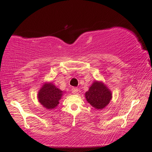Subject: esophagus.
Returning a JSON list of instances; mask_svg holds the SVG:
<instances>
[{
	"label": "esophagus",
	"mask_w": 152,
	"mask_h": 152,
	"mask_svg": "<svg viewBox=\"0 0 152 152\" xmlns=\"http://www.w3.org/2000/svg\"><path fill=\"white\" fill-rule=\"evenodd\" d=\"M71 91H72V93L74 94H77L78 92V88H76V87H74V88H72V89H71Z\"/></svg>",
	"instance_id": "1"
}]
</instances>
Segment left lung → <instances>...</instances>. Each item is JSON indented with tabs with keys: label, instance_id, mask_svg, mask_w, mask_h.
Segmentation results:
<instances>
[{
	"label": "left lung",
	"instance_id": "1",
	"mask_svg": "<svg viewBox=\"0 0 152 152\" xmlns=\"http://www.w3.org/2000/svg\"><path fill=\"white\" fill-rule=\"evenodd\" d=\"M87 102L93 107L102 109L109 104L111 99V93L109 88L102 82L95 81L86 92Z\"/></svg>",
	"mask_w": 152,
	"mask_h": 152
}]
</instances>
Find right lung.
I'll list each match as a JSON object with an SVG mask.
<instances>
[{
  "instance_id": "1",
  "label": "right lung",
  "mask_w": 152,
  "mask_h": 152,
  "mask_svg": "<svg viewBox=\"0 0 152 152\" xmlns=\"http://www.w3.org/2000/svg\"><path fill=\"white\" fill-rule=\"evenodd\" d=\"M63 91L52 83H46L38 92V101L45 108L54 109L58 104Z\"/></svg>"
}]
</instances>
